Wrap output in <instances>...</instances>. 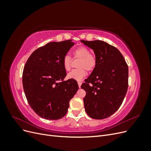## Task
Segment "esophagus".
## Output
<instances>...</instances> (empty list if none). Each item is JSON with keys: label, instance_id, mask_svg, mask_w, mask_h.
<instances>
[{"label": "esophagus", "instance_id": "esophagus-1", "mask_svg": "<svg viewBox=\"0 0 151 151\" xmlns=\"http://www.w3.org/2000/svg\"><path fill=\"white\" fill-rule=\"evenodd\" d=\"M81 84H82V83H81V82H78V86H79V88H81Z\"/></svg>", "mask_w": 151, "mask_h": 151}]
</instances>
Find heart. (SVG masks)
Instances as JSON below:
<instances>
[{"label":"heart","instance_id":"1","mask_svg":"<svg viewBox=\"0 0 151 151\" xmlns=\"http://www.w3.org/2000/svg\"><path fill=\"white\" fill-rule=\"evenodd\" d=\"M75 57L80 58L78 69L72 70L67 74L68 79H74L79 81L86 76V69L88 71L93 70L96 64V58L93 54L90 53V50L85 47H79L74 51ZM63 66L67 71L70 69L71 58L69 55H66L62 60Z\"/></svg>","mask_w":151,"mask_h":151}]
</instances>
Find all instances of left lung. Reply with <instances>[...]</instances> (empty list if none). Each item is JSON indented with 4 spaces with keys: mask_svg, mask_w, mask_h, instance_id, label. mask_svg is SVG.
Instances as JSON below:
<instances>
[{
    "mask_svg": "<svg viewBox=\"0 0 151 151\" xmlns=\"http://www.w3.org/2000/svg\"><path fill=\"white\" fill-rule=\"evenodd\" d=\"M81 42L93 50L96 58L93 72L81 86L86 93L84 98L85 111L94 119H104L115 113L124 99L128 89L129 68L116 48L101 40Z\"/></svg>",
    "mask_w": 151,
    "mask_h": 151,
    "instance_id": "8db88e82",
    "label": "left lung"
}]
</instances>
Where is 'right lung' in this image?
<instances>
[{
    "label": "right lung",
    "mask_w": 151,
    "mask_h": 151,
    "mask_svg": "<svg viewBox=\"0 0 151 151\" xmlns=\"http://www.w3.org/2000/svg\"><path fill=\"white\" fill-rule=\"evenodd\" d=\"M74 45L72 40L50 42L33 52L22 73V86L31 108L46 120L64 116L70 100L79 89L74 79L67 76L62 60Z\"/></svg>",
    "instance_id": "obj_1"
}]
</instances>
